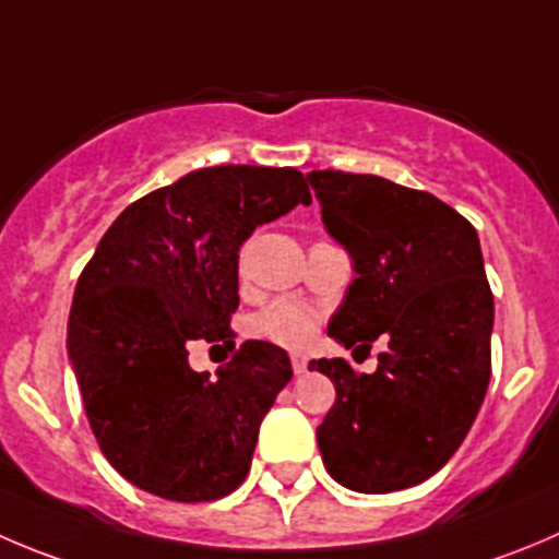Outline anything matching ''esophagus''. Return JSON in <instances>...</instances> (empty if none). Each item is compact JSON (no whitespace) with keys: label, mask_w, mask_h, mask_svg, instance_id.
Here are the masks:
<instances>
[{"label":"esophagus","mask_w":559,"mask_h":559,"mask_svg":"<svg viewBox=\"0 0 559 559\" xmlns=\"http://www.w3.org/2000/svg\"><path fill=\"white\" fill-rule=\"evenodd\" d=\"M307 362H310V359H307L305 354H296V350H294V354H290V365H294V373H296V376L305 373Z\"/></svg>","instance_id":"1"}]
</instances>
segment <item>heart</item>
Masks as SVG:
<instances>
[{
    "label": "heart",
    "mask_w": 559,
    "mask_h": 559,
    "mask_svg": "<svg viewBox=\"0 0 559 559\" xmlns=\"http://www.w3.org/2000/svg\"><path fill=\"white\" fill-rule=\"evenodd\" d=\"M252 332L288 348H299L316 337L318 312L301 301H274L252 318Z\"/></svg>",
    "instance_id": "obj_1"
}]
</instances>
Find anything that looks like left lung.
<instances>
[{
    "label": "left lung",
    "instance_id": "1",
    "mask_svg": "<svg viewBox=\"0 0 559 559\" xmlns=\"http://www.w3.org/2000/svg\"><path fill=\"white\" fill-rule=\"evenodd\" d=\"M307 180L359 274L329 337L368 350L386 340L376 373L345 359L310 362L337 392L318 448L340 486L401 491L448 464L486 397L493 296L480 241L428 191L340 169H312Z\"/></svg>",
    "mask_w": 559,
    "mask_h": 559
}]
</instances>
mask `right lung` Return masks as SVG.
<instances>
[{"label":"right lung","mask_w":559,"mask_h":559,"mask_svg":"<svg viewBox=\"0 0 559 559\" xmlns=\"http://www.w3.org/2000/svg\"><path fill=\"white\" fill-rule=\"evenodd\" d=\"M299 203L312 197L294 167L197 169L131 203L84 265L68 354L100 453L142 491L214 502L249 475L288 354L247 340L211 379L189 343L236 345L238 247Z\"/></svg>","instance_id":"1"}]
</instances>
